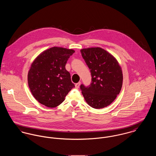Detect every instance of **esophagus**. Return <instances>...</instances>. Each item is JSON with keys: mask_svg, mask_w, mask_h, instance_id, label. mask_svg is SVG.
<instances>
[{"mask_svg": "<svg viewBox=\"0 0 156 156\" xmlns=\"http://www.w3.org/2000/svg\"><path fill=\"white\" fill-rule=\"evenodd\" d=\"M80 84H81V83L80 82H79V83H76V84H75V88H78L80 86Z\"/></svg>", "mask_w": 156, "mask_h": 156, "instance_id": "obj_1", "label": "esophagus"}]
</instances>
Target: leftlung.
<instances>
[{
  "instance_id": "8db88e82",
  "label": "left lung",
  "mask_w": 156,
  "mask_h": 156,
  "mask_svg": "<svg viewBox=\"0 0 156 156\" xmlns=\"http://www.w3.org/2000/svg\"><path fill=\"white\" fill-rule=\"evenodd\" d=\"M80 51L91 75L90 85L80 86L82 94L91 107H106L121 91L123 80L121 66L111 54L102 48H83Z\"/></svg>"
}]
</instances>
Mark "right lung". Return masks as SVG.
Instances as JSON below:
<instances>
[{
  "label": "right lung",
  "instance_id": "obj_1",
  "mask_svg": "<svg viewBox=\"0 0 156 156\" xmlns=\"http://www.w3.org/2000/svg\"><path fill=\"white\" fill-rule=\"evenodd\" d=\"M75 51L54 47L41 52L33 62L27 75L30 91L40 104L55 108L62 104L75 87L65 65Z\"/></svg>",
  "mask_w": 156,
  "mask_h": 156
}]
</instances>
